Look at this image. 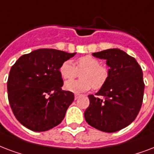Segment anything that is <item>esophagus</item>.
<instances>
[{"label":"esophagus","instance_id":"34e87169","mask_svg":"<svg viewBox=\"0 0 154 154\" xmlns=\"http://www.w3.org/2000/svg\"><path fill=\"white\" fill-rule=\"evenodd\" d=\"M80 96V94H75V100H77Z\"/></svg>","mask_w":154,"mask_h":154}]
</instances>
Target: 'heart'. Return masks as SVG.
Returning <instances> with one entry per match:
<instances>
[{"instance_id":"b5f03b06","label":"heart","mask_w":154,"mask_h":154,"mask_svg":"<svg viewBox=\"0 0 154 154\" xmlns=\"http://www.w3.org/2000/svg\"><path fill=\"white\" fill-rule=\"evenodd\" d=\"M79 80H69L65 83V89L74 93H81L93 88L99 90L105 85L109 78L108 66L100 64V61L91 55L79 57L75 62V65L70 60L61 64L59 73L64 79H71L77 76L81 71Z\"/></svg>"}]
</instances>
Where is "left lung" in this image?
I'll use <instances>...</instances> for the list:
<instances>
[{"instance_id":"obj_1","label":"left lung","mask_w":154,"mask_h":154,"mask_svg":"<svg viewBox=\"0 0 154 154\" xmlns=\"http://www.w3.org/2000/svg\"><path fill=\"white\" fill-rule=\"evenodd\" d=\"M92 55L106 59L109 78L96 96H88L90 104L84 117L96 129L115 133L129 125L140 112L145 89L142 69L135 58L120 49Z\"/></svg>"}]
</instances>
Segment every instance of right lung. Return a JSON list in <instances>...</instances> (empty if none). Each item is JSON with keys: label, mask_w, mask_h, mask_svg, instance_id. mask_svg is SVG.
<instances>
[{"label": "right lung", "mask_w": 154, "mask_h": 154, "mask_svg": "<svg viewBox=\"0 0 154 154\" xmlns=\"http://www.w3.org/2000/svg\"><path fill=\"white\" fill-rule=\"evenodd\" d=\"M75 53L38 49L21 56L12 66L7 82L8 99L15 117L34 132L59 125L74 101L73 92L63 91L61 64Z\"/></svg>", "instance_id": "right-lung-1"}]
</instances>
